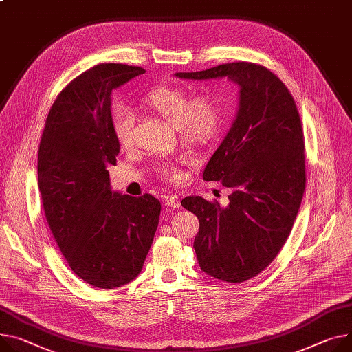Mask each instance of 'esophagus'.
I'll use <instances>...</instances> for the list:
<instances>
[{"label":"esophagus","mask_w":352,"mask_h":352,"mask_svg":"<svg viewBox=\"0 0 352 352\" xmlns=\"http://www.w3.org/2000/svg\"><path fill=\"white\" fill-rule=\"evenodd\" d=\"M165 206L168 207H173V208H179L180 207V199L177 196H168L165 197Z\"/></svg>","instance_id":"34e87169"}]
</instances>
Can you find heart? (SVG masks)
<instances>
[{
    "label": "heart",
    "mask_w": 352,
    "mask_h": 352,
    "mask_svg": "<svg viewBox=\"0 0 352 352\" xmlns=\"http://www.w3.org/2000/svg\"><path fill=\"white\" fill-rule=\"evenodd\" d=\"M144 102L153 113L176 128L183 140L192 144H208L221 131L224 110L221 100L212 93H201L190 98L183 89L160 87L148 93ZM113 131L121 146H129L133 138L135 117L125 105L113 110ZM162 175L179 180L182 172L175 165L162 168Z\"/></svg>",
    "instance_id": "b5f03b06"
}]
</instances>
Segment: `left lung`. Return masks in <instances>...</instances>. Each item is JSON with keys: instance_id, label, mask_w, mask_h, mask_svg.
<instances>
[{"instance_id": "1", "label": "left lung", "mask_w": 352, "mask_h": 352, "mask_svg": "<svg viewBox=\"0 0 352 352\" xmlns=\"http://www.w3.org/2000/svg\"><path fill=\"white\" fill-rule=\"evenodd\" d=\"M179 78L227 77L235 83L238 108L203 179L231 188L221 207L201 196L182 206L197 215L195 251L211 278L239 283L256 276L275 259L292 231L306 186L305 138L292 94L263 66L235 62Z\"/></svg>"}]
</instances>
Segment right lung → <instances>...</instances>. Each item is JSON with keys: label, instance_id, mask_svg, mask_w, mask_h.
I'll return each mask as SVG.
<instances>
[{"label": "right lung", "instance_id": "add662e5", "mask_svg": "<svg viewBox=\"0 0 352 352\" xmlns=\"http://www.w3.org/2000/svg\"><path fill=\"white\" fill-rule=\"evenodd\" d=\"M144 73L101 63L76 77L53 102L39 145L38 184L50 231L73 272L100 289L141 274L159 224V200L114 192L108 173L120 153L113 90Z\"/></svg>", "mask_w": 352, "mask_h": 352}]
</instances>
